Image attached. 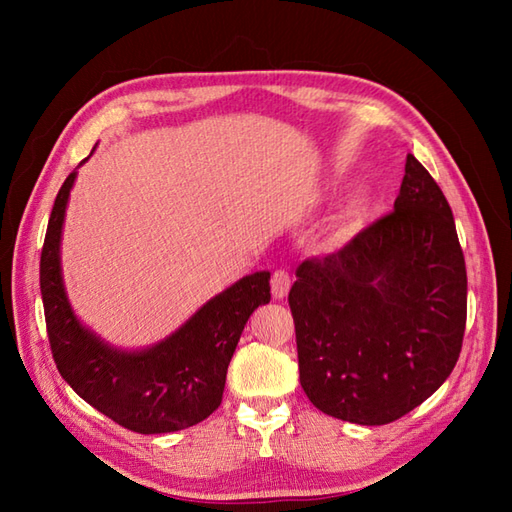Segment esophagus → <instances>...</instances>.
<instances>
[{
	"label": "esophagus",
	"mask_w": 512,
	"mask_h": 512,
	"mask_svg": "<svg viewBox=\"0 0 512 512\" xmlns=\"http://www.w3.org/2000/svg\"><path fill=\"white\" fill-rule=\"evenodd\" d=\"M270 288H273L275 299H284L290 290V275L286 270H275L273 279H270Z\"/></svg>",
	"instance_id": "obj_1"
}]
</instances>
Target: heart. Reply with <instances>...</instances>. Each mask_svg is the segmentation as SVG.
<instances>
[{"instance_id":"1","label":"heart","mask_w":512,"mask_h":512,"mask_svg":"<svg viewBox=\"0 0 512 512\" xmlns=\"http://www.w3.org/2000/svg\"><path fill=\"white\" fill-rule=\"evenodd\" d=\"M367 204H369V193H367V191H361V193H358L356 198L352 200V204H350V217H352V220H356V217H361V215L365 213Z\"/></svg>"}]
</instances>
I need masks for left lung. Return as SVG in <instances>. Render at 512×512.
<instances>
[{"label": "left lung", "mask_w": 512, "mask_h": 512, "mask_svg": "<svg viewBox=\"0 0 512 512\" xmlns=\"http://www.w3.org/2000/svg\"><path fill=\"white\" fill-rule=\"evenodd\" d=\"M288 303L299 380L317 409L387 424L453 372L466 325V266L444 193L411 154L394 213L297 268Z\"/></svg>", "instance_id": "left-lung-1"}]
</instances>
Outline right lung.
<instances>
[{
  "label": "right lung",
  "instance_id": "obj_1",
  "mask_svg": "<svg viewBox=\"0 0 512 512\" xmlns=\"http://www.w3.org/2000/svg\"><path fill=\"white\" fill-rule=\"evenodd\" d=\"M74 180L76 171L65 178L54 200L39 266L43 312L59 374L88 405L129 431L149 436L193 427L220 407L226 369L244 325L270 301V273L259 270L235 281L176 332L143 350L107 343L76 317L63 284L61 235Z\"/></svg>",
  "mask_w": 512,
  "mask_h": 512
}]
</instances>
